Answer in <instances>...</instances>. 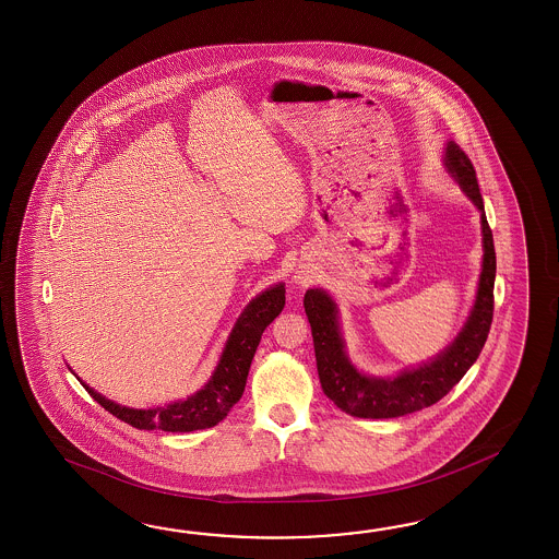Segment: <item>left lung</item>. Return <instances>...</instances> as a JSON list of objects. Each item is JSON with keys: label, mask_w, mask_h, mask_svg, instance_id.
<instances>
[{"label": "left lung", "mask_w": 559, "mask_h": 559, "mask_svg": "<svg viewBox=\"0 0 559 559\" xmlns=\"http://www.w3.org/2000/svg\"><path fill=\"white\" fill-rule=\"evenodd\" d=\"M445 167L460 183L465 195L481 214L484 262L475 294V304L462 332L452 344L428 364L404 369L395 378H373L357 371L345 354V342L337 320V306L320 287L308 289L304 308L311 325L313 349L318 361L321 390L342 412L354 417L385 419L407 416L424 407L438 404L465 371L474 366L486 344L493 320V282H496V250L493 236L484 212L475 169L464 150L455 142L445 147Z\"/></svg>", "instance_id": "8db88e82"}]
</instances>
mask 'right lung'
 Returning <instances> with one entry per match:
<instances>
[{"mask_svg": "<svg viewBox=\"0 0 559 559\" xmlns=\"http://www.w3.org/2000/svg\"><path fill=\"white\" fill-rule=\"evenodd\" d=\"M284 306V284L274 285L251 299L229 333L224 354L219 357L212 378L200 392L193 393L183 402H174L155 409H133L107 400L102 393L94 392L87 383L80 381L97 404L111 416L130 424L131 428L162 431L214 428L238 404L246 390L251 359L260 345L263 330L282 313Z\"/></svg>", "mask_w": 559, "mask_h": 559, "instance_id": "obj_1", "label": "right lung"}]
</instances>
